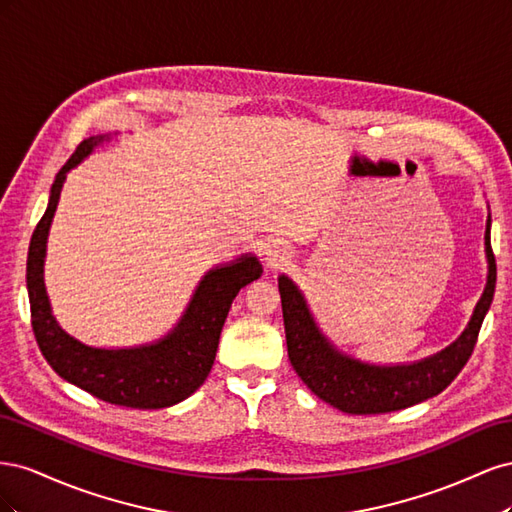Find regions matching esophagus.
Returning a JSON list of instances; mask_svg holds the SVG:
<instances>
[{
  "label": "esophagus",
  "mask_w": 512,
  "mask_h": 512,
  "mask_svg": "<svg viewBox=\"0 0 512 512\" xmlns=\"http://www.w3.org/2000/svg\"><path fill=\"white\" fill-rule=\"evenodd\" d=\"M265 254L269 256V260H271V262H277V260H282V258H284V256H277V252H271V250H267Z\"/></svg>",
  "instance_id": "esophagus-1"
}]
</instances>
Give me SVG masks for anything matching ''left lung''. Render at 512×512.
<instances>
[{
  "label": "left lung",
  "instance_id": "obj_1",
  "mask_svg": "<svg viewBox=\"0 0 512 512\" xmlns=\"http://www.w3.org/2000/svg\"><path fill=\"white\" fill-rule=\"evenodd\" d=\"M487 284L474 307L468 327L451 346L404 365H374L339 350L324 335L309 309L305 294L288 275L277 277L282 294L288 359L299 378L322 401L346 414H384L404 410L436 397L451 384L476 346L495 292V258L491 252V218L485 228Z\"/></svg>",
  "mask_w": 512,
  "mask_h": 512
}]
</instances>
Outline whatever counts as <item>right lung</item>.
Returning <instances> with one entry per match:
<instances>
[{
    "label": "right lung",
    "instance_id": "add662e5",
    "mask_svg": "<svg viewBox=\"0 0 512 512\" xmlns=\"http://www.w3.org/2000/svg\"><path fill=\"white\" fill-rule=\"evenodd\" d=\"M111 134L89 136L59 170L42 220L27 254V294L40 352L55 374L115 406L158 410L190 397L209 376L228 309L239 290L262 275L254 254L215 267L203 275L179 322L164 337L134 348L87 346L59 327L44 286L46 239L66 175Z\"/></svg>",
    "mask_w": 512,
    "mask_h": 512
}]
</instances>
